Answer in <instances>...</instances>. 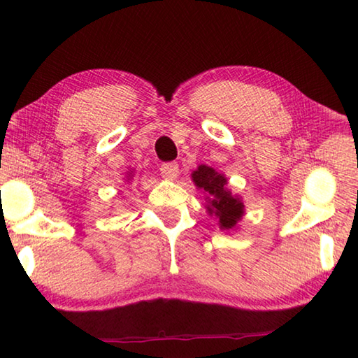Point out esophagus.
Here are the masks:
<instances>
[{
	"instance_id": "esophagus-1",
	"label": "esophagus",
	"mask_w": 358,
	"mask_h": 358,
	"mask_svg": "<svg viewBox=\"0 0 358 358\" xmlns=\"http://www.w3.org/2000/svg\"><path fill=\"white\" fill-rule=\"evenodd\" d=\"M161 175L167 180H175L178 177V164L177 162H164V164L161 166Z\"/></svg>"
}]
</instances>
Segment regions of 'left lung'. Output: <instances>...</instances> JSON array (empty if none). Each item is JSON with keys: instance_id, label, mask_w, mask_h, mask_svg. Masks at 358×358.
I'll return each instance as SVG.
<instances>
[{"instance_id": "left-lung-1", "label": "left lung", "mask_w": 358, "mask_h": 358, "mask_svg": "<svg viewBox=\"0 0 358 358\" xmlns=\"http://www.w3.org/2000/svg\"><path fill=\"white\" fill-rule=\"evenodd\" d=\"M191 177L194 185L207 194V210L210 215H215L220 220V227L230 230L237 226L245 215V205L227 189V178L205 164L199 166Z\"/></svg>"}]
</instances>
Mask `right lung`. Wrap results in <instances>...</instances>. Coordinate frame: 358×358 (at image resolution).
<instances>
[{
    "label": "right lung",
    "instance_id": "obj_1",
    "mask_svg": "<svg viewBox=\"0 0 358 358\" xmlns=\"http://www.w3.org/2000/svg\"><path fill=\"white\" fill-rule=\"evenodd\" d=\"M128 180H129V178H128Z\"/></svg>",
    "mask_w": 358,
    "mask_h": 358
}]
</instances>
